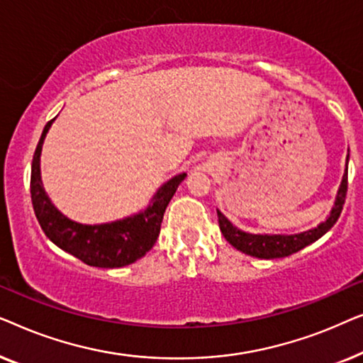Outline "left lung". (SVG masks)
Segmentation results:
<instances>
[{
	"label": "left lung",
	"instance_id": "1",
	"mask_svg": "<svg viewBox=\"0 0 363 363\" xmlns=\"http://www.w3.org/2000/svg\"><path fill=\"white\" fill-rule=\"evenodd\" d=\"M347 163H349V155H347ZM347 173H349V165H345V173L342 177V183L339 191H337L335 203L330 215L317 228H312V230H307L304 233H297V235H252V233L238 230L220 210H216L218 223H220L223 236L238 251L245 252L247 256L259 257V259H276V257L294 255V252L301 251L302 247L312 245V242L324 236L339 220L347 195Z\"/></svg>",
	"mask_w": 363,
	"mask_h": 363
}]
</instances>
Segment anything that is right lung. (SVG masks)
<instances>
[{
  "instance_id": "obj_1",
  "label": "right lung",
  "mask_w": 363,
  "mask_h": 363,
  "mask_svg": "<svg viewBox=\"0 0 363 363\" xmlns=\"http://www.w3.org/2000/svg\"><path fill=\"white\" fill-rule=\"evenodd\" d=\"M46 123L39 138L31 165V200L36 218L44 235L62 251L76 256L77 259L94 267H122L140 259L155 245L168 203L175 195L177 188L185 180L186 173L173 177L158 188L150 205L137 215L123 220L104 223V225H82L64 216L52 205L41 182V150L44 138L51 127Z\"/></svg>"
}]
</instances>
